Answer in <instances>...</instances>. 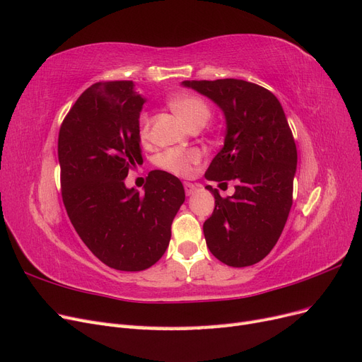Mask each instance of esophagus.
I'll return each instance as SVG.
<instances>
[{"mask_svg": "<svg viewBox=\"0 0 362 362\" xmlns=\"http://www.w3.org/2000/svg\"><path fill=\"white\" fill-rule=\"evenodd\" d=\"M196 185L194 184H192V182H184V190H185V194L187 196H190V194H193L194 192H196Z\"/></svg>", "mask_w": 362, "mask_h": 362, "instance_id": "esophagus-1", "label": "esophagus"}]
</instances>
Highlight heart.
Instances as JSON below:
<instances>
[{"instance_id": "heart-1", "label": "heart", "mask_w": 362, "mask_h": 362, "mask_svg": "<svg viewBox=\"0 0 362 362\" xmlns=\"http://www.w3.org/2000/svg\"><path fill=\"white\" fill-rule=\"evenodd\" d=\"M168 105L189 128H201L211 117L210 104L198 95L172 96L168 100ZM137 131L144 144L151 139V116L146 112H141L139 115ZM199 158V152L194 149H168L157 157V166L170 173L185 177V175H190L193 164L198 163Z\"/></svg>"}]
</instances>
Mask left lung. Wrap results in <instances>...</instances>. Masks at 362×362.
I'll list each match as a JSON object with an SVG mask.
<instances>
[{
    "label": "left lung",
    "mask_w": 362,
    "mask_h": 362,
    "mask_svg": "<svg viewBox=\"0 0 362 362\" xmlns=\"http://www.w3.org/2000/svg\"><path fill=\"white\" fill-rule=\"evenodd\" d=\"M222 108L223 148L205 172L208 181L237 182L222 198L211 185L214 211L204 223L211 254L231 267L261 261L276 245L293 204L298 151L286 113L270 90L245 80L182 81Z\"/></svg>",
    "instance_id": "obj_1"
}]
</instances>
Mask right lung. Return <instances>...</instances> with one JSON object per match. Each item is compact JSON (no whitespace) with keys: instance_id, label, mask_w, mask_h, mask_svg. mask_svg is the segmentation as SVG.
<instances>
[{"instance_id":"right-lung-1","label":"right lung","mask_w":362,"mask_h":362,"mask_svg":"<svg viewBox=\"0 0 362 362\" xmlns=\"http://www.w3.org/2000/svg\"><path fill=\"white\" fill-rule=\"evenodd\" d=\"M133 81H100L86 89L59 131L62 199L76 234L116 270L139 272L163 257L185 199L181 181L149 172L145 193L124 180L144 163L137 119L145 100Z\"/></svg>"}]
</instances>
